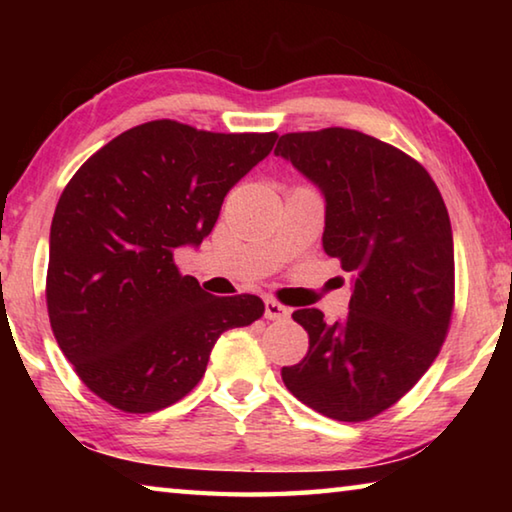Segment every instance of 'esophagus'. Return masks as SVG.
Returning <instances> with one entry per match:
<instances>
[{
  "instance_id": "esophagus-1",
  "label": "esophagus",
  "mask_w": 512,
  "mask_h": 512,
  "mask_svg": "<svg viewBox=\"0 0 512 512\" xmlns=\"http://www.w3.org/2000/svg\"><path fill=\"white\" fill-rule=\"evenodd\" d=\"M264 316L268 318V320H284V318H289V309L284 307V305H280V302H277L275 298H266L264 300Z\"/></svg>"
}]
</instances>
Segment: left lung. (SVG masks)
<instances>
[{"instance_id":"left-lung-1","label":"left lung","mask_w":512,"mask_h":512,"mask_svg":"<svg viewBox=\"0 0 512 512\" xmlns=\"http://www.w3.org/2000/svg\"><path fill=\"white\" fill-rule=\"evenodd\" d=\"M275 155L323 192V248L354 275L343 320L293 311L309 350L282 368V381L327 418L370 420L418 384L447 336L454 239L445 201L418 160L350 128L287 133Z\"/></svg>"}]
</instances>
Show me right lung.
<instances>
[{
	"label": "right lung",
	"mask_w": 512,
	"mask_h": 512,
	"mask_svg": "<svg viewBox=\"0 0 512 512\" xmlns=\"http://www.w3.org/2000/svg\"><path fill=\"white\" fill-rule=\"evenodd\" d=\"M275 140L146 121L63 189L49 235V323L103 402L124 413L167 409L201 381L225 329L262 318L257 296H210L173 253L210 235L225 194Z\"/></svg>",
	"instance_id": "1"
}]
</instances>
